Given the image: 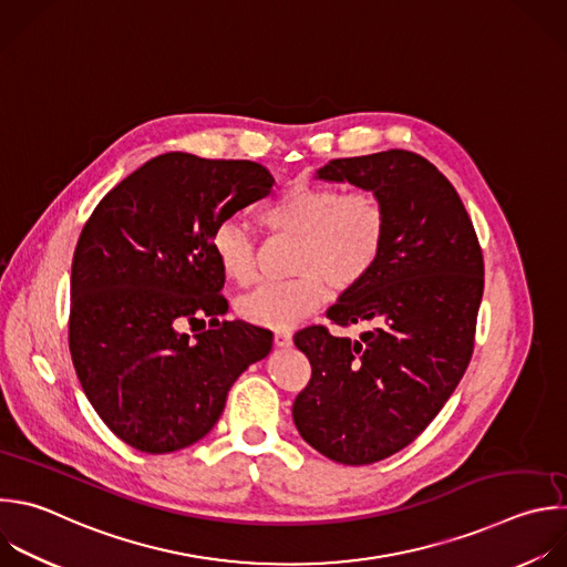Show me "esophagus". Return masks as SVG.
<instances>
[{
    "instance_id": "34e87169",
    "label": "esophagus",
    "mask_w": 567,
    "mask_h": 567,
    "mask_svg": "<svg viewBox=\"0 0 567 567\" xmlns=\"http://www.w3.org/2000/svg\"><path fill=\"white\" fill-rule=\"evenodd\" d=\"M274 342H276V347H291L293 336H291V331H287V329H276Z\"/></svg>"
}]
</instances>
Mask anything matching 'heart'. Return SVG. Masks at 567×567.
<instances>
[{
  "label": "heart",
  "mask_w": 567,
  "mask_h": 567,
  "mask_svg": "<svg viewBox=\"0 0 567 567\" xmlns=\"http://www.w3.org/2000/svg\"><path fill=\"white\" fill-rule=\"evenodd\" d=\"M262 227L293 240V280L262 285L238 302L245 320L287 329L318 311L329 287L344 293L358 287L381 260L388 240V209L369 188L336 192L331 186L293 184L260 214ZM223 274L247 287L256 280V245L236 223L218 225L212 236Z\"/></svg>",
  "instance_id": "obj_1"
}]
</instances>
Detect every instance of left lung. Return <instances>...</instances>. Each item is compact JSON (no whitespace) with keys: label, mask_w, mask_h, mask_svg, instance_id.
I'll return each mask as SVG.
<instances>
[{"label":"left lung","mask_w":567,"mask_h":567,"mask_svg":"<svg viewBox=\"0 0 567 567\" xmlns=\"http://www.w3.org/2000/svg\"><path fill=\"white\" fill-rule=\"evenodd\" d=\"M316 177L379 194L388 240L373 271L327 309L340 327L373 329L358 340L320 324L293 336L311 362L293 423L322 456L369 465L408 447L463 379L483 298V254L456 188L412 151L331 159Z\"/></svg>","instance_id":"obj_1"}]
</instances>
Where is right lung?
Masks as SVG:
<instances>
[{"instance_id": "1", "label": "right lung", "mask_w": 567, "mask_h": 567, "mask_svg": "<svg viewBox=\"0 0 567 567\" xmlns=\"http://www.w3.org/2000/svg\"><path fill=\"white\" fill-rule=\"evenodd\" d=\"M274 184L258 162L173 151L111 188L84 225L69 347L89 403L126 445L168 454L198 443L238 375L271 351V331L218 320L229 305L212 236ZM203 315L209 330L181 331Z\"/></svg>"}]
</instances>
